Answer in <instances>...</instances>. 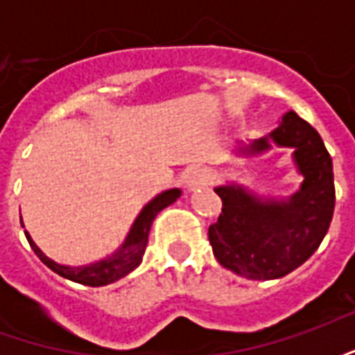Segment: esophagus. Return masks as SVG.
Returning a JSON list of instances; mask_svg holds the SVG:
<instances>
[{
	"instance_id": "34e87169",
	"label": "esophagus",
	"mask_w": 355,
	"mask_h": 355,
	"mask_svg": "<svg viewBox=\"0 0 355 355\" xmlns=\"http://www.w3.org/2000/svg\"><path fill=\"white\" fill-rule=\"evenodd\" d=\"M211 180H213V175L207 169H193L188 175L186 186H188V190H198V188L211 184Z\"/></svg>"
}]
</instances>
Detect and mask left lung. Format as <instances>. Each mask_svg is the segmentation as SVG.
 Masks as SVG:
<instances>
[{
	"label": "left lung",
	"mask_w": 355,
	"mask_h": 355,
	"mask_svg": "<svg viewBox=\"0 0 355 355\" xmlns=\"http://www.w3.org/2000/svg\"><path fill=\"white\" fill-rule=\"evenodd\" d=\"M270 139L295 148L304 175L300 192L289 201H261L239 186H220L215 192L223 213L209 226L216 261L249 279H277L304 264L325 238L335 211L333 159L320 132L287 112ZM266 148L268 139H261L249 150L254 154Z\"/></svg>",
	"instance_id": "obj_1"
}]
</instances>
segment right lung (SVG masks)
I'll return each mask as SVG.
<instances>
[{
	"instance_id": "add662e5",
	"label": "right lung",
	"mask_w": 355,
	"mask_h": 355,
	"mask_svg": "<svg viewBox=\"0 0 355 355\" xmlns=\"http://www.w3.org/2000/svg\"><path fill=\"white\" fill-rule=\"evenodd\" d=\"M180 198V190H167V192L159 193L155 200H152L148 203L146 207L140 211L139 218L132 224L129 236L125 239V243L121 245V249L114 253L108 259L104 261L94 262V264H89V266H62V264H57L51 259H47L45 254L37 249L34 241L30 239L26 232V239L30 247L34 249V253L40 257V261L45 264L47 268H51L55 274L62 275L70 282L81 283V285H89V287H102V285H108V283H114L117 279H121L125 275L132 272L135 268L139 266L140 261H142V254L146 251L148 245V234H150V228H152V223L157 216L159 211H163L165 207H169L171 203Z\"/></svg>"
}]
</instances>
